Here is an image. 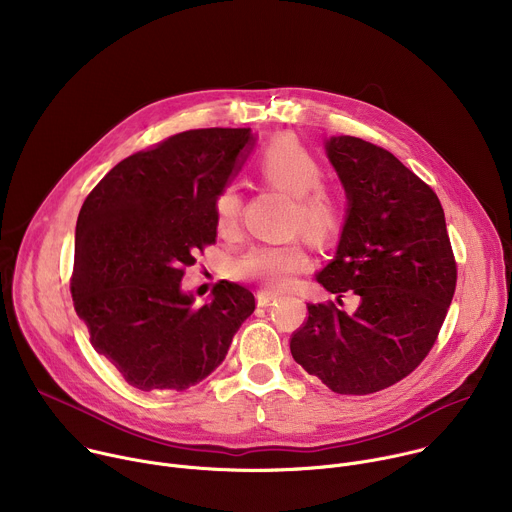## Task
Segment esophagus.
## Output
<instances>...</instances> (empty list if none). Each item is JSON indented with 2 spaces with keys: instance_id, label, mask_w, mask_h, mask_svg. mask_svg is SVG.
<instances>
[{
  "instance_id": "obj_1",
  "label": "esophagus",
  "mask_w": 512,
  "mask_h": 512,
  "mask_svg": "<svg viewBox=\"0 0 512 512\" xmlns=\"http://www.w3.org/2000/svg\"><path fill=\"white\" fill-rule=\"evenodd\" d=\"M271 302H275V294H271V291H257V306L265 308V306H271Z\"/></svg>"
}]
</instances>
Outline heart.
I'll return each instance as SVG.
<instances>
[{
	"label": "heart",
	"mask_w": 512,
	"mask_h": 512,
	"mask_svg": "<svg viewBox=\"0 0 512 512\" xmlns=\"http://www.w3.org/2000/svg\"><path fill=\"white\" fill-rule=\"evenodd\" d=\"M259 176L296 198L291 214V227L302 229L314 239L326 241L338 233L340 210L334 196L320 186L322 166L314 154L294 135L273 137L257 158ZM243 208L241 192L235 184H227L216 192L212 210L214 225L223 235H231L239 227ZM310 263V255L300 241L279 245H255L233 263V277L257 283L265 289L281 291L294 283Z\"/></svg>",
	"instance_id": "1"
}]
</instances>
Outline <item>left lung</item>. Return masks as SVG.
I'll use <instances>...</instances> for the list:
<instances>
[{
    "instance_id": "8db88e82",
    "label": "left lung",
    "mask_w": 512,
    "mask_h": 512,
    "mask_svg": "<svg viewBox=\"0 0 512 512\" xmlns=\"http://www.w3.org/2000/svg\"><path fill=\"white\" fill-rule=\"evenodd\" d=\"M346 190L336 257L316 275L354 312L308 304L291 334L298 364L340 395H369L413 373L440 334L456 291V259L437 194L391 152L360 137L326 141Z\"/></svg>"
}]
</instances>
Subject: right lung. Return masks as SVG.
<instances>
[{"label": "right lung", "mask_w": 512, "mask_h": 512, "mask_svg": "<svg viewBox=\"0 0 512 512\" xmlns=\"http://www.w3.org/2000/svg\"><path fill=\"white\" fill-rule=\"evenodd\" d=\"M253 141L243 127L176 133L119 162L79 212L72 302L93 348L139 391L206 379L255 310L239 283L218 281L200 308L180 287L184 267L214 243V196Z\"/></svg>", "instance_id": "1"}]
</instances>
